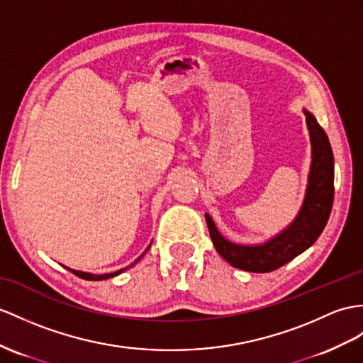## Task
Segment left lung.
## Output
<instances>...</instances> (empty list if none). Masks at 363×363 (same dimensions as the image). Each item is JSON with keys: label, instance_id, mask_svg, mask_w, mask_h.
I'll list each match as a JSON object with an SVG mask.
<instances>
[{"label": "left lung", "instance_id": "8db88e82", "mask_svg": "<svg viewBox=\"0 0 363 363\" xmlns=\"http://www.w3.org/2000/svg\"><path fill=\"white\" fill-rule=\"evenodd\" d=\"M313 146V163L303 206L284 233L259 246L231 243L217 231L206 214L209 234L217 252L234 268L250 272H271L297 257L311 246L328 222L334 200V157L330 140L315 117L305 111Z\"/></svg>", "mask_w": 363, "mask_h": 363}]
</instances>
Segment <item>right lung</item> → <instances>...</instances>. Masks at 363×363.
I'll return each mask as SVG.
<instances>
[{"mask_svg":"<svg viewBox=\"0 0 363 363\" xmlns=\"http://www.w3.org/2000/svg\"><path fill=\"white\" fill-rule=\"evenodd\" d=\"M149 246H151V245H149ZM147 250H149V248H147ZM147 250H146V251H147ZM146 251H145V252H146ZM143 255H145V254H143ZM143 255H140V257H138L134 263H132L130 267H134V264H135L141 257H143ZM67 269H69V268H67ZM69 271L74 272L77 277L84 279V280H103V279H111V277H113V276H118V274H121L125 269L115 271V272H111V274H99V276H95V274H89V272H83V271H74V269H69Z\"/></svg>","mask_w":363,"mask_h":363,"instance_id":"right-lung-1","label":"right lung"}]
</instances>
